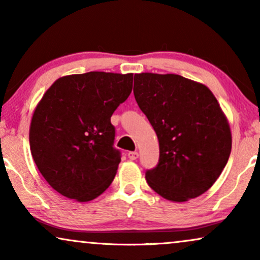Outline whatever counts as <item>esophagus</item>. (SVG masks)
I'll use <instances>...</instances> for the list:
<instances>
[{
    "instance_id": "1",
    "label": "esophagus",
    "mask_w": 260,
    "mask_h": 260,
    "mask_svg": "<svg viewBox=\"0 0 260 260\" xmlns=\"http://www.w3.org/2000/svg\"><path fill=\"white\" fill-rule=\"evenodd\" d=\"M127 157H129L131 161H134V159H136L138 157V152L137 151H130L127 152Z\"/></svg>"
}]
</instances>
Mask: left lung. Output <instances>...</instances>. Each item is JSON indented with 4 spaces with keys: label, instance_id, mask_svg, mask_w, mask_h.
I'll use <instances>...</instances> for the list:
<instances>
[{
    "label": "left lung",
    "instance_id": "obj_1",
    "mask_svg": "<svg viewBox=\"0 0 260 260\" xmlns=\"http://www.w3.org/2000/svg\"><path fill=\"white\" fill-rule=\"evenodd\" d=\"M134 94L157 135L159 161L145 173L149 187L173 202L211 188L229 161L232 134L206 85L179 74H135Z\"/></svg>",
    "mask_w": 260,
    "mask_h": 260
}]
</instances>
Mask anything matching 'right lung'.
I'll list each match as a JSON object with an SVG mask.
<instances>
[{"label": "right lung", "instance_id": "right-lung-1", "mask_svg": "<svg viewBox=\"0 0 260 260\" xmlns=\"http://www.w3.org/2000/svg\"><path fill=\"white\" fill-rule=\"evenodd\" d=\"M133 73L88 72L60 77L30 120L33 159L49 186L87 202L108 189L120 154L113 148L112 113L133 90Z\"/></svg>", "mask_w": 260, "mask_h": 260}]
</instances>
